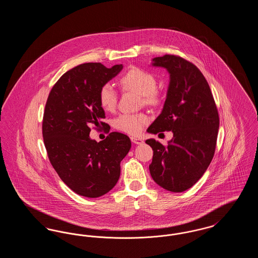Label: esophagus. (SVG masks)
Masks as SVG:
<instances>
[{
    "mask_svg": "<svg viewBox=\"0 0 258 258\" xmlns=\"http://www.w3.org/2000/svg\"><path fill=\"white\" fill-rule=\"evenodd\" d=\"M131 140L133 143L135 144H142L143 143V140L141 138H138V137H135V136H132L131 137Z\"/></svg>",
    "mask_w": 258,
    "mask_h": 258,
    "instance_id": "1",
    "label": "esophagus"
}]
</instances>
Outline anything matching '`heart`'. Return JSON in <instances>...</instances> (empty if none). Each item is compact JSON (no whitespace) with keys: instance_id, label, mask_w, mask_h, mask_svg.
I'll use <instances>...</instances> for the list:
<instances>
[{"instance_id":"heart-1","label":"heart","mask_w":258,"mask_h":258,"mask_svg":"<svg viewBox=\"0 0 258 258\" xmlns=\"http://www.w3.org/2000/svg\"><path fill=\"white\" fill-rule=\"evenodd\" d=\"M123 90H130L139 94L145 104H155L159 100V93L156 90L157 80L147 71L133 68L120 79ZM118 95L109 83L102 85L98 92V102L102 109L108 112L115 110ZM148 122L145 114H122L114 120V126L130 135H138Z\"/></svg>"}]
</instances>
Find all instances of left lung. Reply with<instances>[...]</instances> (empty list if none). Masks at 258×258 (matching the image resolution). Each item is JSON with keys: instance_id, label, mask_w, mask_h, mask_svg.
I'll list each match as a JSON object with an SVG mask.
<instances>
[{"instance_id": "left-lung-1", "label": "left lung", "mask_w": 258, "mask_h": 258, "mask_svg": "<svg viewBox=\"0 0 258 258\" xmlns=\"http://www.w3.org/2000/svg\"><path fill=\"white\" fill-rule=\"evenodd\" d=\"M152 66L168 72L169 85L161 113L147 132L170 131L173 137L167 146L153 138L146 140L154 151L149 169L162 188L182 192L197 183L213 160L219 114L208 82L194 63L164 55L154 58Z\"/></svg>"}]
</instances>
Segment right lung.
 I'll return each mask as SVG.
<instances>
[{
  "instance_id": "obj_1",
  "label": "right lung",
  "mask_w": 258,
  "mask_h": 258,
  "mask_svg": "<svg viewBox=\"0 0 258 258\" xmlns=\"http://www.w3.org/2000/svg\"><path fill=\"white\" fill-rule=\"evenodd\" d=\"M123 70L100 62L82 63L62 74L46 101L42 136L50 162L61 181L81 197L97 198L117 184L120 163L132 147L127 135L111 133L97 142L90 137V125L105 113L98 92Z\"/></svg>"
}]
</instances>
